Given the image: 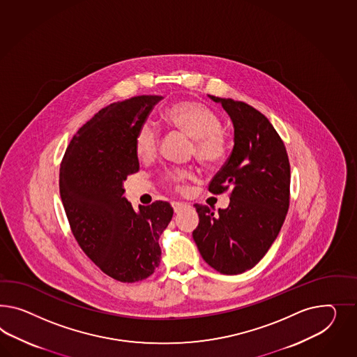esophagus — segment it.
Returning <instances> with one entry per match:
<instances>
[{"label": "esophagus", "mask_w": 357, "mask_h": 357, "mask_svg": "<svg viewBox=\"0 0 357 357\" xmlns=\"http://www.w3.org/2000/svg\"><path fill=\"white\" fill-rule=\"evenodd\" d=\"M172 205H173L174 212L175 213H181L182 211H184V209L188 208V205L184 203H173Z\"/></svg>", "instance_id": "obj_1"}]
</instances>
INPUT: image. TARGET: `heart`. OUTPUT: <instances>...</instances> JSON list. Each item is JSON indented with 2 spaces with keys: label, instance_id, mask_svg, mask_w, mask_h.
Wrapping results in <instances>:
<instances>
[{
  "label": "heart",
  "instance_id": "obj_1",
  "mask_svg": "<svg viewBox=\"0 0 357 357\" xmlns=\"http://www.w3.org/2000/svg\"><path fill=\"white\" fill-rule=\"evenodd\" d=\"M164 119L167 126L192 139L191 154L196 155L200 164L214 167L226 160L229 142L222 131L220 118L209 107L195 101H181L165 110ZM160 140L157 127L146 121L136 132V154L143 160L153 157L160 148ZM191 174L188 169L176 167L165 172L162 181L175 191H182Z\"/></svg>",
  "mask_w": 357,
  "mask_h": 357
}]
</instances>
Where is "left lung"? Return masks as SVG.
Returning a JSON list of instances; mask_svg holds the SVG:
<instances>
[{
    "mask_svg": "<svg viewBox=\"0 0 357 357\" xmlns=\"http://www.w3.org/2000/svg\"><path fill=\"white\" fill-rule=\"evenodd\" d=\"M209 97L231 118L234 149L208 188L214 195L229 188L231 192L229 206L218 214L206 205H193L200 222L192 236L208 265L235 275L252 269L280 234L289 205V155L259 110L231 98Z\"/></svg>",
    "mask_w": 357,
    "mask_h": 357,
    "instance_id": "1",
    "label": "left lung"
}]
</instances>
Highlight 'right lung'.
<instances>
[{
	"mask_svg": "<svg viewBox=\"0 0 357 357\" xmlns=\"http://www.w3.org/2000/svg\"><path fill=\"white\" fill-rule=\"evenodd\" d=\"M162 96H135L101 109L79 128L59 167V193L77 244L106 275L134 283L160 265V235L173 218L167 202L139 206L123 193L139 172L135 135Z\"/></svg>",
	"mask_w": 357,
	"mask_h": 357,
	"instance_id": "add662e5",
	"label": "right lung"
}]
</instances>
